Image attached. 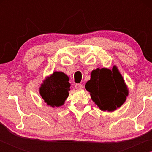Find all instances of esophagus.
I'll list each match as a JSON object with an SVG mask.
<instances>
[{
    "mask_svg": "<svg viewBox=\"0 0 152 152\" xmlns=\"http://www.w3.org/2000/svg\"><path fill=\"white\" fill-rule=\"evenodd\" d=\"M75 88L76 89H82L83 88V86L81 84H75Z\"/></svg>",
    "mask_w": 152,
    "mask_h": 152,
    "instance_id": "34e87169",
    "label": "esophagus"
}]
</instances>
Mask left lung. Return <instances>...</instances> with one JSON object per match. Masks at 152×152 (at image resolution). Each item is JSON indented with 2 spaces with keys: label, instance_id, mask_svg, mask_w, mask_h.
Listing matches in <instances>:
<instances>
[{
  "label": "left lung",
  "instance_id": "1",
  "mask_svg": "<svg viewBox=\"0 0 152 152\" xmlns=\"http://www.w3.org/2000/svg\"><path fill=\"white\" fill-rule=\"evenodd\" d=\"M85 87L92 101L102 111L113 112L121 107L129 94L127 86L116 66L112 70L98 68L92 70Z\"/></svg>",
  "mask_w": 152,
  "mask_h": 152
}]
</instances>
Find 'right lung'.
I'll list each match as a JSON object with an SVG mask.
<instances>
[{
    "label": "right lung",
    "mask_w": 152,
    "mask_h": 152,
    "mask_svg": "<svg viewBox=\"0 0 152 152\" xmlns=\"http://www.w3.org/2000/svg\"><path fill=\"white\" fill-rule=\"evenodd\" d=\"M70 84L68 76L62 72H54L41 84L39 93L48 106H62L68 97Z\"/></svg>",
    "instance_id": "1"
}]
</instances>
